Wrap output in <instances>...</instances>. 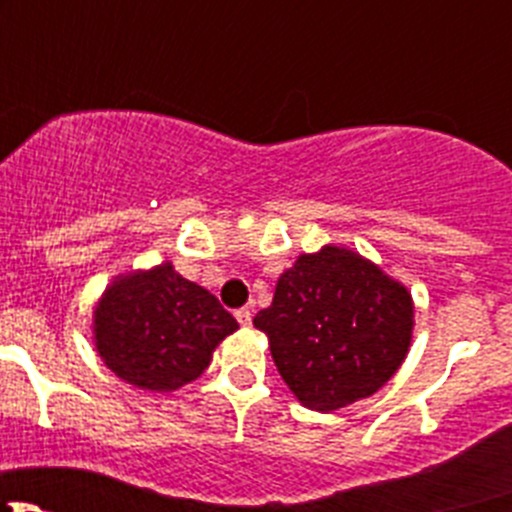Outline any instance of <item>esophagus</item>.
I'll use <instances>...</instances> for the list:
<instances>
[{
    "label": "esophagus",
    "instance_id": "obj_1",
    "mask_svg": "<svg viewBox=\"0 0 512 512\" xmlns=\"http://www.w3.org/2000/svg\"><path fill=\"white\" fill-rule=\"evenodd\" d=\"M235 317H237V322L242 324V327H250V324H252V312H250V309H247V307L237 309Z\"/></svg>",
    "mask_w": 512,
    "mask_h": 512
}]
</instances>
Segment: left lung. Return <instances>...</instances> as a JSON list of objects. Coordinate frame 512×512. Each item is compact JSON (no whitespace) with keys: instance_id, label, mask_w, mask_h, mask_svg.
<instances>
[{"instance_id":"obj_1","label":"left lung","mask_w":512,"mask_h":512,"mask_svg":"<svg viewBox=\"0 0 512 512\" xmlns=\"http://www.w3.org/2000/svg\"><path fill=\"white\" fill-rule=\"evenodd\" d=\"M252 322L299 404L327 414L396 374L411 347L414 299L359 252L324 245L282 272L272 304Z\"/></svg>"}]
</instances>
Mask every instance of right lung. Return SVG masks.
<instances>
[{"instance_id":"obj_1","label":"right lung","mask_w":512,"mask_h":512,"mask_svg":"<svg viewBox=\"0 0 512 512\" xmlns=\"http://www.w3.org/2000/svg\"><path fill=\"white\" fill-rule=\"evenodd\" d=\"M235 329L218 297L178 275L170 262L118 275L94 312L103 364L126 384L160 394L198 379Z\"/></svg>"}]
</instances>
